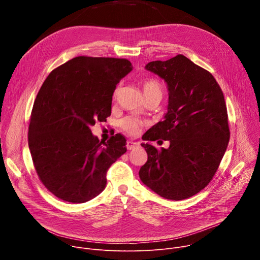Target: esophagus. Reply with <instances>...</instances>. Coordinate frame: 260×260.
Instances as JSON below:
<instances>
[{
    "mask_svg": "<svg viewBox=\"0 0 260 260\" xmlns=\"http://www.w3.org/2000/svg\"><path fill=\"white\" fill-rule=\"evenodd\" d=\"M140 144H139V142H133V141H127L126 142V148L128 150H133V149H135L136 147H138Z\"/></svg>",
    "mask_w": 260,
    "mask_h": 260,
    "instance_id": "esophagus-1",
    "label": "esophagus"
}]
</instances>
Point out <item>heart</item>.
<instances>
[{
  "mask_svg": "<svg viewBox=\"0 0 260 260\" xmlns=\"http://www.w3.org/2000/svg\"><path fill=\"white\" fill-rule=\"evenodd\" d=\"M143 91L145 96L151 95L154 93H158L161 95V85L160 83L153 78H148L143 81ZM144 121L136 116H125L120 120V127L124 133L131 136L137 135L141 127L143 126Z\"/></svg>",
  "mask_w": 260,
  "mask_h": 260,
  "instance_id": "heart-1",
  "label": "heart"
}]
</instances>
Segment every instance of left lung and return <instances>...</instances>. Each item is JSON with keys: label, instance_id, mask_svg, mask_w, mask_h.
<instances>
[{"label": "left lung", "instance_id": "left-lung-1", "mask_svg": "<svg viewBox=\"0 0 260 260\" xmlns=\"http://www.w3.org/2000/svg\"><path fill=\"white\" fill-rule=\"evenodd\" d=\"M169 90L165 119L145 134V141H170L168 149L142 144L148 155L140 169L141 181L172 201L191 198L213 179L230 142L224 95L207 70L178 54L147 63ZM160 142V141H159Z\"/></svg>", "mask_w": 260, "mask_h": 260}]
</instances>
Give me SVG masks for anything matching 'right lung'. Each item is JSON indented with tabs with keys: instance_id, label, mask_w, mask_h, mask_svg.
I'll return each mask as SVG.
<instances>
[{
	"instance_id": "1",
	"label": "right lung",
	"mask_w": 260,
	"mask_h": 260,
	"mask_svg": "<svg viewBox=\"0 0 260 260\" xmlns=\"http://www.w3.org/2000/svg\"><path fill=\"white\" fill-rule=\"evenodd\" d=\"M133 70L129 60L77 56L54 69L35 100L28 148L44 186L69 203H85L106 187L107 171L126 152L116 134L107 142L91 134L111 115L117 83Z\"/></svg>"
}]
</instances>
